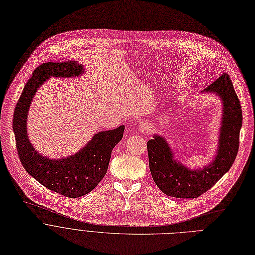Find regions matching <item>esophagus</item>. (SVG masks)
Segmentation results:
<instances>
[{"mask_svg": "<svg viewBox=\"0 0 255 255\" xmlns=\"http://www.w3.org/2000/svg\"><path fill=\"white\" fill-rule=\"evenodd\" d=\"M150 130H151V128H150V126L148 124H141L139 126V131L141 133H145L146 134V133H149Z\"/></svg>", "mask_w": 255, "mask_h": 255, "instance_id": "34e87169", "label": "esophagus"}]
</instances>
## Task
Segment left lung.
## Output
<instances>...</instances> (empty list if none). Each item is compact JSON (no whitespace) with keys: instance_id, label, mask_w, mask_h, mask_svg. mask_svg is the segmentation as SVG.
I'll list each match as a JSON object with an SVG mask.
<instances>
[{"instance_id":"obj_1","label":"left lung","mask_w":255,"mask_h":255,"mask_svg":"<svg viewBox=\"0 0 255 255\" xmlns=\"http://www.w3.org/2000/svg\"><path fill=\"white\" fill-rule=\"evenodd\" d=\"M205 91L217 93L223 100L224 109L218 152L212 164L191 171L173 160L169 144L163 137L154 135L155 138L146 143L152 179L168 196L194 199L204 194L229 171L237 156L242 111L229 75L223 73Z\"/></svg>"}]
</instances>
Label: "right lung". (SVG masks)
<instances>
[{
  "mask_svg": "<svg viewBox=\"0 0 255 255\" xmlns=\"http://www.w3.org/2000/svg\"><path fill=\"white\" fill-rule=\"evenodd\" d=\"M83 72L75 61L46 62L38 66L26 83L16 105L13 129L19 159L29 175L47 189L68 198L91 192L106 176L113 148L123 138L125 127L96 133L76 155L62 160H49L34 149L27 136V115L32 98L50 76L71 77Z\"/></svg>",
  "mask_w": 255,
  "mask_h": 255,
  "instance_id": "1",
  "label": "right lung"
}]
</instances>
